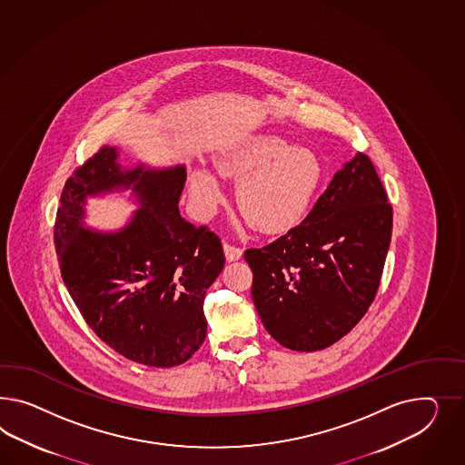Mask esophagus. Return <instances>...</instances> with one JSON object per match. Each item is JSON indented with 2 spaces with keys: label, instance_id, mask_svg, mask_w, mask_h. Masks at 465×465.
<instances>
[{
  "label": "esophagus",
  "instance_id": "esophagus-1",
  "mask_svg": "<svg viewBox=\"0 0 465 465\" xmlns=\"http://www.w3.org/2000/svg\"><path fill=\"white\" fill-rule=\"evenodd\" d=\"M223 252H225V259L228 262H233V261H239L240 257H242V249L239 247H235V245H230V243H225L223 245Z\"/></svg>",
  "mask_w": 465,
  "mask_h": 465
}]
</instances>
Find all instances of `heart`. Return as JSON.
<instances>
[{"instance_id":"heart-1","label":"heart","mask_w":465,"mask_h":465,"mask_svg":"<svg viewBox=\"0 0 465 465\" xmlns=\"http://www.w3.org/2000/svg\"><path fill=\"white\" fill-rule=\"evenodd\" d=\"M216 171L239 181L237 203L252 225L286 232L308 214L323 181V165L313 152L294 149L282 138L259 135L223 153ZM189 194L198 213H213L223 200L220 179L206 167L189 176Z\"/></svg>"}]
</instances>
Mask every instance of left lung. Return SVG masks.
Wrapping results in <instances>:
<instances>
[{"label": "left lung", "mask_w": 465, "mask_h": 465, "mask_svg": "<svg viewBox=\"0 0 465 465\" xmlns=\"http://www.w3.org/2000/svg\"><path fill=\"white\" fill-rule=\"evenodd\" d=\"M392 208L371 159L357 152L302 223L245 251L265 330L296 351L327 349L367 313L390 251Z\"/></svg>", "instance_id": "1"}]
</instances>
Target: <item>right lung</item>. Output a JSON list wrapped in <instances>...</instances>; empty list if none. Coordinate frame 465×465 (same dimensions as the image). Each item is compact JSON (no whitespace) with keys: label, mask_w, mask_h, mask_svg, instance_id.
<instances>
[{"label":"right lung","mask_w":465,"mask_h":465,"mask_svg":"<svg viewBox=\"0 0 465 465\" xmlns=\"http://www.w3.org/2000/svg\"><path fill=\"white\" fill-rule=\"evenodd\" d=\"M103 147L67 179L54 242L64 284L86 323L126 359L186 362L206 339L203 302L220 276L222 242L179 213L186 167H124ZM133 189L141 208L114 232L85 226L88 197Z\"/></svg>","instance_id":"add662e5"}]
</instances>
